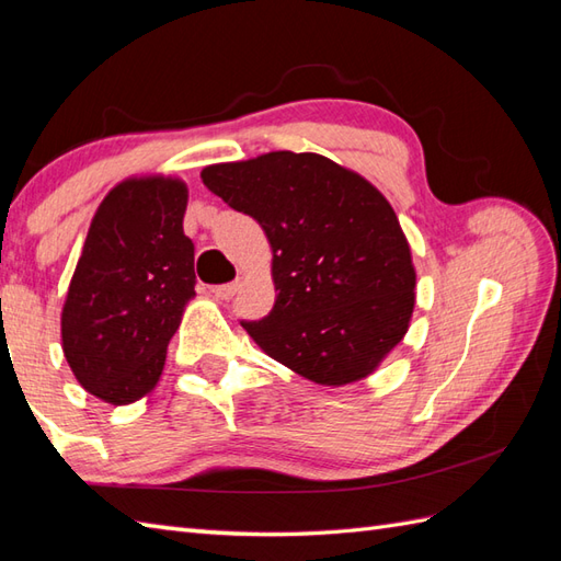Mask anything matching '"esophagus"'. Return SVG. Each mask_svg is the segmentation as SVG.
Returning a JSON list of instances; mask_svg holds the SVG:
<instances>
[{
  "mask_svg": "<svg viewBox=\"0 0 561 561\" xmlns=\"http://www.w3.org/2000/svg\"><path fill=\"white\" fill-rule=\"evenodd\" d=\"M238 287H241V284H238V282H231V284H219V287H214V289H211V294L217 296L219 301H229V299H233V294L238 291Z\"/></svg>",
  "mask_w": 561,
  "mask_h": 561,
  "instance_id": "obj_1",
  "label": "esophagus"
}]
</instances>
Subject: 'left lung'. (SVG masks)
Returning <instances> with one entry per match:
<instances>
[{"mask_svg": "<svg viewBox=\"0 0 561 561\" xmlns=\"http://www.w3.org/2000/svg\"><path fill=\"white\" fill-rule=\"evenodd\" d=\"M202 183L270 241L277 301L243 323L257 347L318 386L371 376L408 332L416 287L410 243L380 190L311 151L214 163Z\"/></svg>", "mask_w": 561, "mask_h": 561, "instance_id": "left-lung-1", "label": "left lung"}]
</instances>
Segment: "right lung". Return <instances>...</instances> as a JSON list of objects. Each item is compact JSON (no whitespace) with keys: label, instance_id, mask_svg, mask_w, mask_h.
I'll use <instances>...</instances> for the list:
<instances>
[{"label":"right lung","instance_id":"right-lung-1","mask_svg":"<svg viewBox=\"0 0 561 561\" xmlns=\"http://www.w3.org/2000/svg\"><path fill=\"white\" fill-rule=\"evenodd\" d=\"M185 207L181 178L135 175L93 214L62 306V352L81 388L103 402H137L159 383L195 296Z\"/></svg>","mask_w":561,"mask_h":561}]
</instances>
